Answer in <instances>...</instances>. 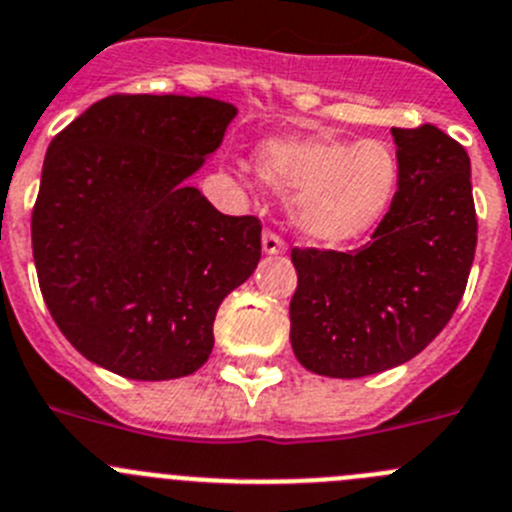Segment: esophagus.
Segmentation results:
<instances>
[{
    "instance_id": "obj_1",
    "label": "esophagus",
    "mask_w": 512,
    "mask_h": 512,
    "mask_svg": "<svg viewBox=\"0 0 512 512\" xmlns=\"http://www.w3.org/2000/svg\"><path fill=\"white\" fill-rule=\"evenodd\" d=\"M285 250H288V247H285V242L280 240L278 234L275 232L262 234V252H265V255H285Z\"/></svg>"
}]
</instances>
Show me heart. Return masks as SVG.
<instances>
[{
  "instance_id": "b5f03b06",
  "label": "heart",
  "mask_w": 512,
  "mask_h": 512,
  "mask_svg": "<svg viewBox=\"0 0 512 512\" xmlns=\"http://www.w3.org/2000/svg\"><path fill=\"white\" fill-rule=\"evenodd\" d=\"M255 174L290 199V219L305 240L343 247L379 227L399 189V161L379 138H272L257 148Z\"/></svg>"
}]
</instances>
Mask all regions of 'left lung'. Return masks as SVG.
Masks as SVG:
<instances>
[{
	"instance_id": "left-lung-1",
	"label": "left lung",
	"mask_w": 512,
	"mask_h": 512,
	"mask_svg": "<svg viewBox=\"0 0 512 512\" xmlns=\"http://www.w3.org/2000/svg\"><path fill=\"white\" fill-rule=\"evenodd\" d=\"M391 136L399 189L371 245L290 255L298 272L290 343L313 374L358 379L407 364L465 293L477 245L470 156L437 126Z\"/></svg>"
}]
</instances>
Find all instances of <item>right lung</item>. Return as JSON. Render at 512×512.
Masks as SVG:
<instances>
[{
	"label": "right lung",
	"mask_w": 512,
	"mask_h": 512,
	"mask_svg": "<svg viewBox=\"0 0 512 512\" xmlns=\"http://www.w3.org/2000/svg\"><path fill=\"white\" fill-rule=\"evenodd\" d=\"M237 116L204 95H111L52 138L32 255L52 321L90 364L181 379L260 262L262 224L217 212L189 179Z\"/></svg>",
	"instance_id": "1"
}]
</instances>
